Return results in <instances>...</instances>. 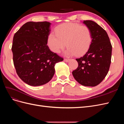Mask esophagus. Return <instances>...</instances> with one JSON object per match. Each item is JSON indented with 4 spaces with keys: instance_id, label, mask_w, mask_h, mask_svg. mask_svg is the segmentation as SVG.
Wrapping results in <instances>:
<instances>
[{
    "instance_id": "1",
    "label": "esophagus",
    "mask_w": 124,
    "mask_h": 124,
    "mask_svg": "<svg viewBox=\"0 0 124 124\" xmlns=\"http://www.w3.org/2000/svg\"><path fill=\"white\" fill-rule=\"evenodd\" d=\"M69 61H70V59H67V58H65L64 59V61L65 62H69Z\"/></svg>"
}]
</instances>
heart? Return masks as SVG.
I'll return each instance as SVG.
<instances>
[{
  "instance_id": "heart-1",
  "label": "heart",
  "mask_w": 124,
  "mask_h": 124,
  "mask_svg": "<svg viewBox=\"0 0 124 124\" xmlns=\"http://www.w3.org/2000/svg\"><path fill=\"white\" fill-rule=\"evenodd\" d=\"M55 34L48 36L47 45L54 53H58L66 46L67 55L81 56L88 51L92 42V33L89 27L76 23H63L55 29ZM66 44H65V43Z\"/></svg>"
}]
</instances>
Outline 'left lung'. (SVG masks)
Instances as JSON below:
<instances>
[{"instance_id":"1","label":"left lung","mask_w":124,"mask_h":124,"mask_svg":"<svg viewBox=\"0 0 124 124\" xmlns=\"http://www.w3.org/2000/svg\"><path fill=\"white\" fill-rule=\"evenodd\" d=\"M92 33V42L88 51L82 57L76 59L77 69L72 71L76 80L85 86H97L106 77L110 68L112 45L104 29L96 22L84 21Z\"/></svg>"}]
</instances>
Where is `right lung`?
Segmentation results:
<instances>
[{
    "label": "right lung",
    "mask_w": 124,
    "mask_h": 124,
    "mask_svg": "<svg viewBox=\"0 0 124 124\" xmlns=\"http://www.w3.org/2000/svg\"><path fill=\"white\" fill-rule=\"evenodd\" d=\"M51 23L28 22L13 37L12 51L16 73L25 83L33 86L48 83L55 73L56 63L63 58L47 46Z\"/></svg>",
    "instance_id": "add662e5"
}]
</instances>
